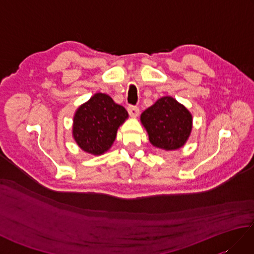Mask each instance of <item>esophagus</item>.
I'll return each instance as SVG.
<instances>
[{
	"label": "esophagus",
	"instance_id": "obj_1",
	"mask_svg": "<svg viewBox=\"0 0 254 254\" xmlns=\"http://www.w3.org/2000/svg\"><path fill=\"white\" fill-rule=\"evenodd\" d=\"M127 111H128V115H130L131 117H137L139 109H138V107H136V106L130 105L127 107Z\"/></svg>",
	"mask_w": 254,
	"mask_h": 254
}]
</instances>
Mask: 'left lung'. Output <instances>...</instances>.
<instances>
[{
    "mask_svg": "<svg viewBox=\"0 0 254 254\" xmlns=\"http://www.w3.org/2000/svg\"><path fill=\"white\" fill-rule=\"evenodd\" d=\"M149 141L163 149H177L187 142L192 128V116L171 97H163L141 116Z\"/></svg>",
    "mask_w": 254,
    "mask_h": 254,
    "instance_id": "8db88e82",
    "label": "left lung"
}]
</instances>
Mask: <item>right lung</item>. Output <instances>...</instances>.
Here are the masks:
<instances>
[{"label":"right lung","instance_id":"1","mask_svg":"<svg viewBox=\"0 0 254 254\" xmlns=\"http://www.w3.org/2000/svg\"><path fill=\"white\" fill-rule=\"evenodd\" d=\"M127 111L106 94H96L75 113L73 135L78 146L93 155L104 154L115 142Z\"/></svg>","mask_w":254,"mask_h":254}]
</instances>
